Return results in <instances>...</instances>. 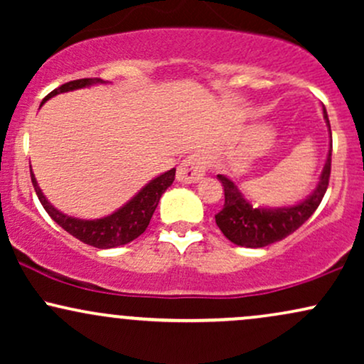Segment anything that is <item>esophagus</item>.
Here are the masks:
<instances>
[{
  "instance_id": "1",
  "label": "esophagus",
  "mask_w": 364,
  "mask_h": 364,
  "mask_svg": "<svg viewBox=\"0 0 364 364\" xmlns=\"http://www.w3.org/2000/svg\"><path fill=\"white\" fill-rule=\"evenodd\" d=\"M203 174H205V161H203V157L200 154H191L190 157H186L179 164L176 178L179 183L190 185V183L200 181Z\"/></svg>"
}]
</instances>
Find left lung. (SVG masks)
Returning a JSON list of instances; mask_svg holds the SVG:
<instances>
[{"label": "left lung", "instance_id": "left-lung-1", "mask_svg": "<svg viewBox=\"0 0 364 364\" xmlns=\"http://www.w3.org/2000/svg\"><path fill=\"white\" fill-rule=\"evenodd\" d=\"M323 116L330 128L325 107ZM330 139H332V133H330ZM330 166H332V141H330L327 162L313 193L298 205L282 208H258L257 205H252L231 179L219 174L217 178L224 186V207L215 215L217 225L229 241L237 246H246V248H263V246L284 240L296 229L301 228L318 208L328 188Z\"/></svg>", "mask_w": 364, "mask_h": 364}]
</instances>
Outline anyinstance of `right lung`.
<instances>
[{"label": "right lung", "instance_id": "obj_1", "mask_svg": "<svg viewBox=\"0 0 364 364\" xmlns=\"http://www.w3.org/2000/svg\"><path fill=\"white\" fill-rule=\"evenodd\" d=\"M94 83H104V80H101V78H80V80L66 82L63 83L61 87H58V89H54L51 94L46 95L44 101L51 99L53 95L61 94V92L82 89V87L94 85ZM174 176H176V169L173 168L168 171V173L152 179L147 186L141 188L139 193L129 200L127 205L121 207L119 210L114 212V214L102 217V219L82 220L75 219V217H68L61 214L60 210H56V208L46 200V196L43 195V191H41L39 185H37L31 169L32 185H34L36 193L39 196L44 210L51 215L54 223L60 224L66 232H70V235L77 237V240H80L82 243L102 250L127 245L129 241L136 240V237L147 229L150 219H152L154 212H156L159 200H161L162 193L173 185Z\"/></svg>", "mask_w": 364, "mask_h": 364}]
</instances>
